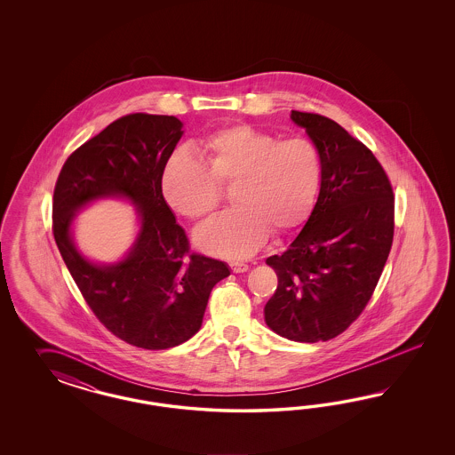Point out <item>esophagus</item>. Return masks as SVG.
Listing matches in <instances>:
<instances>
[{
	"label": "esophagus",
	"instance_id": "1",
	"mask_svg": "<svg viewBox=\"0 0 455 455\" xmlns=\"http://www.w3.org/2000/svg\"><path fill=\"white\" fill-rule=\"evenodd\" d=\"M230 268H232L234 274H243V272H247L248 265L243 262H232L230 263Z\"/></svg>",
	"mask_w": 455,
	"mask_h": 455
}]
</instances>
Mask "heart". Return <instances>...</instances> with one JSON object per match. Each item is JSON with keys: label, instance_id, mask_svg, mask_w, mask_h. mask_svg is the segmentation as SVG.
I'll use <instances>...</instances> for the list:
<instances>
[{"label": "heart", "instance_id": "obj_1", "mask_svg": "<svg viewBox=\"0 0 455 455\" xmlns=\"http://www.w3.org/2000/svg\"><path fill=\"white\" fill-rule=\"evenodd\" d=\"M202 162L175 153L164 170L166 204L190 220H204L230 187L236 207L205 223L196 243L223 259H245L262 247L270 230L287 234L307 220L322 185V155L308 138L278 140L250 124L215 130L196 145Z\"/></svg>", "mask_w": 455, "mask_h": 455}]
</instances>
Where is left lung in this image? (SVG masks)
I'll return each instance as SVG.
<instances>
[{"mask_svg": "<svg viewBox=\"0 0 455 455\" xmlns=\"http://www.w3.org/2000/svg\"><path fill=\"white\" fill-rule=\"evenodd\" d=\"M322 155L317 204L282 255L267 259L278 285L265 322L295 342H327L372 297L394 240V190L384 166L331 118L291 110Z\"/></svg>", "mask_w": 455, "mask_h": 455, "instance_id": "left-lung-1", "label": "left lung"}]
</instances>
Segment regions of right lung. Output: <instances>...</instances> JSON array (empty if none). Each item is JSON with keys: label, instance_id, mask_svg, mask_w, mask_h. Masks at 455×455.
Segmentation results:
<instances>
[{"label": "right lung", "instance_id": "obj_1", "mask_svg": "<svg viewBox=\"0 0 455 455\" xmlns=\"http://www.w3.org/2000/svg\"><path fill=\"white\" fill-rule=\"evenodd\" d=\"M175 116L130 113L69 155L53 193V235L76 287L95 317L124 342L164 350L193 337L225 263L190 251V242L162 192V175L175 150ZM120 194L139 207L142 230L124 263L98 267L68 238L74 212L84 203Z\"/></svg>", "mask_w": 455, "mask_h": 455}]
</instances>
